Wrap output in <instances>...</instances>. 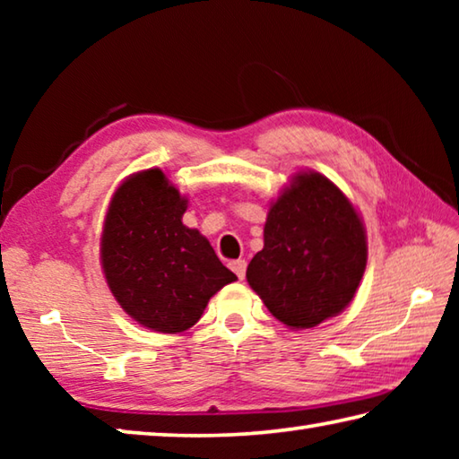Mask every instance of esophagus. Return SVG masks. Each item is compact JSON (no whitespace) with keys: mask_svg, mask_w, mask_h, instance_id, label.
<instances>
[{"mask_svg":"<svg viewBox=\"0 0 459 459\" xmlns=\"http://www.w3.org/2000/svg\"><path fill=\"white\" fill-rule=\"evenodd\" d=\"M230 269L235 271L238 279H245V273H247V261H245V259L230 261Z\"/></svg>","mask_w":459,"mask_h":459,"instance_id":"1","label":"esophagus"}]
</instances>
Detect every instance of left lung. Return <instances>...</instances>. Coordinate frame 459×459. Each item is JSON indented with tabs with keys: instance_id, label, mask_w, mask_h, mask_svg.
Instances as JSON below:
<instances>
[{
	"instance_id": "1",
	"label": "left lung",
	"mask_w": 459,
	"mask_h": 459,
	"mask_svg": "<svg viewBox=\"0 0 459 459\" xmlns=\"http://www.w3.org/2000/svg\"><path fill=\"white\" fill-rule=\"evenodd\" d=\"M247 281L279 322L314 328L351 304L367 267L359 212L328 178L295 176L269 208Z\"/></svg>"
}]
</instances>
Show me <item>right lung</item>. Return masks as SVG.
<instances>
[{"instance_id": "right-lung-1", "label": "right lung", "mask_w": 459, "mask_h": 459, "mask_svg": "<svg viewBox=\"0 0 459 459\" xmlns=\"http://www.w3.org/2000/svg\"><path fill=\"white\" fill-rule=\"evenodd\" d=\"M188 200L161 169L123 182L108 206L100 261L108 290L145 328H192L212 295L235 281L198 230L182 224Z\"/></svg>"}]
</instances>
